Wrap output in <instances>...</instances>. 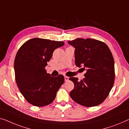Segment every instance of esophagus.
<instances>
[{
	"mask_svg": "<svg viewBox=\"0 0 129 129\" xmlns=\"http://www.w3.org/2000/svg\"><path fill=\"white\" fill-rule=\"evenodd\" d=\"M64 79H65V82H67V81H68L69 80V77H68V76H64Z\"/></svg>",
	"mask_w": 129,
	"mask_h": 129,
	"instance_id": "34e87169",
	"label": "esophagus"
}]
</instances>
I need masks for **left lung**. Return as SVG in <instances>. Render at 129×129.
I'll return each mask as SVG.
<instances>
[{
  "label": "left lung",
  "mask_w": 129,
  "mask_h": 129,
  "mask_svg": "<svg viewBox=\"0 0 129 129\" xmlns=\"http://www.w3.org/2000/svg\"><path fill=\"white\" fill-rule=\"evenodd\" d=\"M68 43L75 48L77 67L86 70L85 78L80 81L71 77L74 88L70 92L72 99L86 107H95L105 100L115 80L114 59L112 53L104 42L93 39L78 38Z\"/></svg>",
  "instance_id": "obj_1"
}]
</instances>
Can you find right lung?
<instances>
[{"label":"right lung","instance_id":"1","mask_svg":"<svg viewBox=\"0 0 129 129\" xmlns=\"http://www.w3.org/2000/svg\"><path fill=\"white\" fill-rule=\"evenodd\" d=\"M64 42L34 38L26 41L17 51L14 60L15 81L19 90L30 104L43 107L51 104L64 82V77H53L45 67L55 49Z\"/></svg>","mask_w":129,"mask_h":129}]
</instances>
